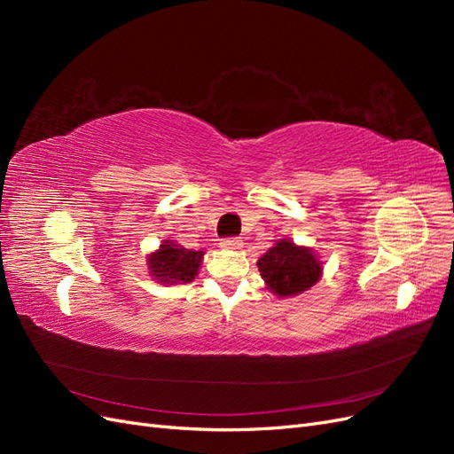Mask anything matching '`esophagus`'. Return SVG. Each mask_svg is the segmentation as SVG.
Masks as SVG:
<instances>
[{
    "instance_id": "34e87169",
    "label": "esophagus",
    "mask_w": 454,
    "mask_h": 454,
    "mask_svg": "<svg viewBox=\"0 0 454 454\" xmlns=\"http://www.w3.org/2000/svg\"><path fill=\"white\" fill-rule=\"evenodd\" d=\"M219 246L225 250H240L242 248V240L240 239H223L219 242Z\"/></svg>"
}]
</instances>
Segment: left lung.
I'll return each mask as SVG.
<instances>
[{
	"mask_svg": "<svg viewBox=\"0 0 454 454\" xmlns=\"http://www.w3.org/2000/svg\"><path fill=\"white\" fill-rule=\"evenodd\" d=\"M267 290L278 297H292L307 292L322 277V261L310 248L280 239L257 261Z\"/></svg>",
	"mask_w": 454,
	"mask_h": 454,
	"instance_id": "1",
	"label": "left lung"
}]
</instances>
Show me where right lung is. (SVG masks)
I'll list each match as a JSON object with an SVG mask.
<instances>
[{
  "instance_id": "add662e5",
  "label": "right lung",
  "mask_w": 454,
  "mask_h": 454,
  "mask_svg": "<svg viewBox=\"0 0 454 454\" xmlns=\"http://www.w3.org/2000/svg\"><path fill=\"white\" fill-rule=\"evenodd\" d=\"M202 255L200 250H187L174 240H164L157 252L147 255V265L151 277L162 284H189L197 277Z\"/></svg>"
}]
</instances>
